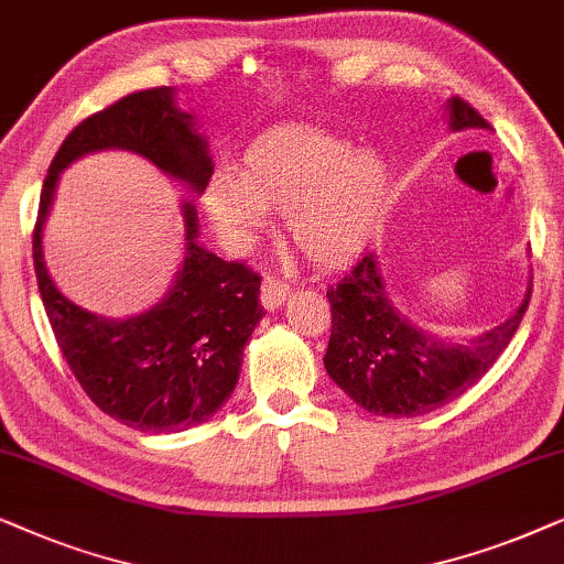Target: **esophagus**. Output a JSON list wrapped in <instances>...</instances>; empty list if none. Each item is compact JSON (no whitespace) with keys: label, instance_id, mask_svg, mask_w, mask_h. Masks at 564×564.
Here are the masks:
<instances>
[{"label":"esophagus","instance_id":"esophagus-1","mask_svg":"<svg viewBox=\"0 0 564 564\" xmlns=\"http://www.w3.org/2000/svg\"><path fill=\"white\" fill-rule=\"evenodd\" d=\"M289 299V283L275 281V278H265L260 286V302L265 310H278Z\"/></svg>","mask_w":564,"mask_h":564}]
</instances>
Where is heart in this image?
<instances>
[{
  "label": "heart",
  "mask_w": 564,
  "mask_h": 564,
  "mask_svg": "<svg viewBox=\"0 0 564 564\" xmlns=\"http://www.w3.org/2000/svg\"><path fill=\"white\" fill-rule=\"evenodd\" d=\"M389 204V170L379 154L352 149L335 133L278 129L242 156L239 177L216 175L204 212L216 235L245 247L265 227V212L286 214L299 252L317 265H340L377 235Z\"/></svg>",
  "instance_id": "heart-1"
}]
</instances>
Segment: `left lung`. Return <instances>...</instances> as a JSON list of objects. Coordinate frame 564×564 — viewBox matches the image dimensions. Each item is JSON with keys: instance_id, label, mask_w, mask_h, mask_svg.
<instances>
[{"instance_id": "obj_1", "label": "left lung", "mask_w": 564, "mask_h": 564, "mask_svg": "<svg viewBox=\"0 0 564 564\" xmlns=\"http://www.w3.org/2000/svg\"><path fill=\"white\" fill-rule=\"evenodd\" d=\"M452 131L490 129L459 95L446 102ZM333 335L325 352L329 379L364 410L381 417H417L444 408L485 377L508 348L531 302L467 343L441 340L397 310L377 258L366 252L337 286L327 289Z\"/></svg>"}]
</instances>
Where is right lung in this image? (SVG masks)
Returning a JSON list of instances; mask_svg holds the SVG:
<instances>
[{
    "label": "right lung",
    "mask_w": 564,
    "mask_h": 564,
    "mask_svg": "<svg viewBox=\"0 0 564 564\" xmlns=\"http://www.w3.org/2000/svg\"><path fill=\"white\" fill-rule=\"evenodd\" d=\"M100 149L147 156L164 175L204 193L214 175L206 139L175 105V89L120 97L82 120L51 162L33 231V262L58 348L105 415L144 433H177L206 423L235 392L242 350L262 319L260 275L195 242L198 216L183 200L185 260L167 296L129 319H105L69 302L43 262V224L58 175Z\"/></svg>",
    "instance_id": "add662e5"
}]
</instances>
